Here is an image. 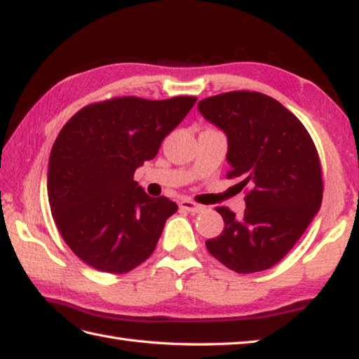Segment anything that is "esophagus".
<instances>
[{"label":"esophagus","instance_id":"34e87169","mask_svg":"<svg viewBox=\"0 0 359 359\" xmlns=\"http://www.w3.org/2000/svg\"><path fill=\"white\" fill-rule=\"evenodd\" d=\"M180 208L184 209V211H189V212H201L203 209H205V206L197 205V203H194L191 200H181Z\"/></svg>","mask_w":359,"mask_h":359}]
</instances>
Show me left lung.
<instances>
[{"instance_id": "obj_1", "label": "left lung", "mask_w": 359, "mask_h": 359, "mask_svg": "<svg viewBox=\"0 0 359 359\" xmlns=\"http://www.w3.org/2000/svg\"><path fill=\"white\" fill-rule=\"evenodd\" d=\"M198 111L226 134L229 178L250 186L245 211L225 222L206 248L238 273L270 269L290 252L319 212L323 181L313 139L292 112L258 92H228L198 103Z\"/></svg>"}]
</instances>
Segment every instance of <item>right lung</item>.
<instances>
[{
    "label": "right lung",
    "mask_w": 359,
    "mask_h": 359,
    "mask_svg": "<svg viewBox=\"0 0 359 359\" xmlns=\"http://www.w3.org/2000/svg\"><path fill=\"white\" fill-rule=\"evenodd\" d=\"M195 101L112 98L83 107L60 130L48 162V201L67 245L90 267L126 273L154 252L178 205L147 195L134 172L156 156Z\"/></svg>",
    "instance_id": "1"
}]
</instances>
